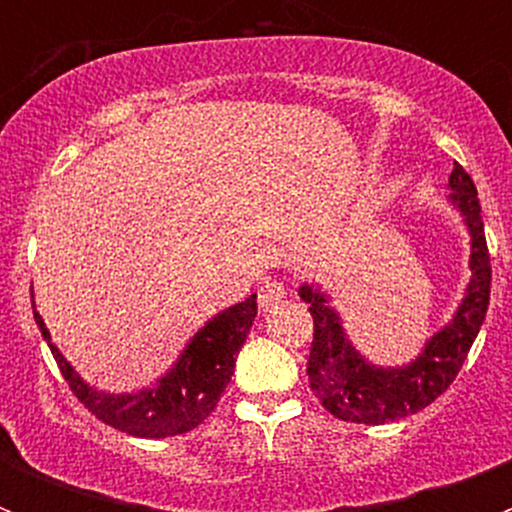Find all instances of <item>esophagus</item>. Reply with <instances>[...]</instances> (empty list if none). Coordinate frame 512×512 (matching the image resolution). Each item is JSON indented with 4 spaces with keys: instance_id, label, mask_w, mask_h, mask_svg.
Instances as JSON below:
<instances>
[{
    "instance_id": "esophagus-1",
    "label": "esophagus",
    "mask_w": 512,
    "mask_h": 512,
    "mask_svg": "<svg viewBox=\"0 0 512 512\" xmlns=\"http://www.w3.org/2000/svg\"><path fill=\"white\" fill-rule=\"evenodd\" d=\"M284 295H287V289H284L282 282H266L264 287L259 289V307L261 310H269V307H274L277 302H282Z\"/></svg>"
}]
</instances>
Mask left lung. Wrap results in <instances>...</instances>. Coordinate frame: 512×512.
<instances>
[{"label": "left lung", "mask_w": 512, "mask_h": 512, "mask_svg": "<svg viewBox=\"0 0 512 512\" xmlns=\"http://www.w3.org/2000/svg\"><path fill=\"white\" fill-rule=\"evenodd\" d=\"M449 192L451 205L464 217L472 238V253H469L472 277L454 318L425 341L423 351L413 361L402 366L372 364L356 351L343 330L341 315L336 307H330V297L323 289L318 284L300 287V300L310 305L307 310L315 323L310 359H307L310 390L338 420L384 425L428 408L438 395L449 390L479 328L485 323L492 282L490 253H487L477 187L459 164H454L449 176Z\"/></svg>", "instance_id": "left-lung-1"}]
</instances>
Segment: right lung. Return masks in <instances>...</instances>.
Instances as JSON below:
<instances>
[{"label": "right lung", "mask_w": 512, "mask_h": 512, "mask_svg": "<svg viewBox=\"0 0 512 512\" xmlns=\"http://www.w3.org/2000/svg\"><path fill=\"white\" fill-rule=\"evenodd\" d=\"M30 297H33V289H30ZM256 310H259L256 295H251L248 300L217 312L215 318L207 320L189 338L179 359L171 364L164 377H158L153 384L135 392L115 395V392H102L87 384V379L66 361V356L51 341V330L45 328L33 302L35 323L51 348L63 379L69 382L71 392L102 423L138 438L179 436L197 428L215 410L217 400L233 377L235 356L246 343Z\"/></svg>", "instance_id": "right-lung-1"}]
</instances>
